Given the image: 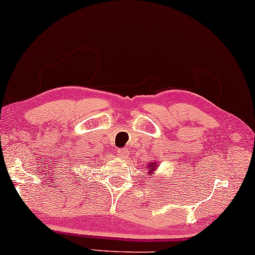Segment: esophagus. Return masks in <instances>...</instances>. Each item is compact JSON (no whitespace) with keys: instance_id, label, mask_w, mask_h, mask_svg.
Returning <instances> with one entry per match:
<instances>
[{"instance_id":"obj_1","label":"esophagus","mask_w":255,"mask_h":255,"mask_svg":"<svg viewBox=\"0 0 255 255\" xmlns=\"http://www.w3.org/2000/svg\"><path fill=\"white\" fill-rule=\"evenodd\" d=\"M117 156H119L120 158L124 159V158L128 157V152H127V150H125V149H120L119 151H117Z\"/></svg>"}]
</instances>
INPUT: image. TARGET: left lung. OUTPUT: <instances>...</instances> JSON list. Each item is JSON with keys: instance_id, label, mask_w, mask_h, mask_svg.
I'll list each match as a JSON object with an SVG mask.
<instances>
[{"instance_id": "left-lung-1", "label": "left lung", "mask_w": 255, "mask_h": 255, "mask_svg": "<svg viewBox=\"0 0 255 255\" xmlns=\"http://www.w3.org/2000/svg\"><path fill=\"white\" fill-rule=\"evenodd\" d=\"M158 165H159V164L157 163V160H155V162L148 163L146 165V167L148 168V174L151 175V177H152V175H154V171L158 167Z\"/></svg>"}]
</instances>
